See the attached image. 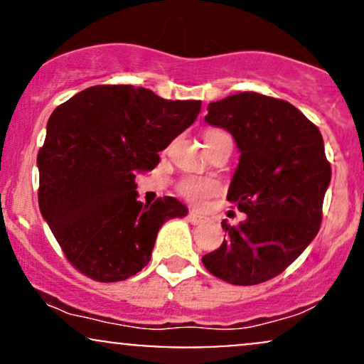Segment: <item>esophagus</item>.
<instances>
[{"label": "esophagus", "instance_id": "34e87169", "mask_svg": "<svg viewBox=\"0 0 364 364\" xmlns=\"http://www.w3.org/2000/svg\"><path fill=\"white\" fill-rule=\"evenodd\" d=\"M188 220H190L193 225H196V224L205 223V217H203L202 214H196V212H190V214H188Z\"/></svg>", "mask_w": 364, "mask_h": 364}]
</instances>
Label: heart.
<instances>
[{
	"instance_id": "b5f03b06",
	"label": "heart",
	"mask_w": 364,
	"mask_h": 364,
	"mask_svg": "<svg viewBox=\"0 0 364 364\" xmlns=\"http://www.w3.org/2000/svg\"><path fill=\"white\" fill-rule=\"evenodd\" d=\"M215 135H224V132L219 129H208L205 133V139ZM215 191V185L208 179H200V178H188L179 185V193H181L188 202L191 203H202L203 198L207 195H212Z\"/></svg>"
}]
</instances>
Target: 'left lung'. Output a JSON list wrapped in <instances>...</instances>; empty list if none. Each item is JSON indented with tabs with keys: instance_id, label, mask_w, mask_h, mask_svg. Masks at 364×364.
Returning <instances> with one entry per match:
<instances>
[{
	"instance_id": "obj_1",
	"label": "left lung",
	"mask_w": 364,
	"mask_h": 364,
	"mask_svg": "<svg viewBox=\"0 0 364 364\" xmlns=\"http://www.w3.org/2000/svg\"><path fill=\"white\" fill-rule=\"evenodd\" d=\"M205 121L228 129L240 150L228 200L246 219L202 257L215 277L253 286L275 277L315 240L332 169L320 129L281 99L241 92L210 102Z\"/></svg>"
}]
</instances>
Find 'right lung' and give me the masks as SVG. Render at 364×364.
I'll list each match as a JSON object with an SVG mask.
<instances>
[{
    "mask_svg": "<svg viewBox=\"0 0 364 364\" xmlns=\"http://www.w3.org/2000/svg\"><path fill=\"white\" fill-rule=\"evenodd\" d=\"M200 107L144 87L95 85L53 111L37 156L39 208L75 269L124 281L149 263L162 224L188 214L173 196L139 202L135 178L156 168Z\"/></svg>",
    "mask_w": 364,
    "mask_h": 364,
    "instance_id": "add662e5",
    "label": "right lung"
}]
</instances>
